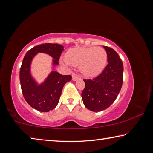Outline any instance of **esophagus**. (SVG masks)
I'll use <instances>...</instances> for the list:
<instances>
[{
  "label": "esophagus",
  "instance_id": "1",
  "mask_svg": "<svg viewBox=\"0 0 153 153\" xmlns=\"http://www.w3.org/2000/svg\"><path fill=\"white\" fill-rule=\"evenodd\" d=\"M78 79H79V77L77 76L76 74H74L72 75V79H73V81H76V80H77Z\"/></svg>",
  "mask_w": 153,
  "mask_h": 153
}]
</instances>
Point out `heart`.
Listing matches in <instances>:
<instances>
[{"label": "heart", "mask_w": 153, "mask_h": 153, "mask_svg": "<svg viewBox=\"0 0 153 153\" xmlns=\"http://www.w3.org/2000/svg\"><path fill=\"white\" fill-rule=\"evenodd\" d=\"M107 53L100 46H83L71 48L65 55L67 63L79 67L83 76L94 77L104 70L107 63Z\"/></svg>", "instance_id": "heart-1"}]
</instances>
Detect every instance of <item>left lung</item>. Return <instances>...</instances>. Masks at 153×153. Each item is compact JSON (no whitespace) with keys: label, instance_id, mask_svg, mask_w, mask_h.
I'll return each instance as SVG.
<instances>
[{"label":"left lung","instance_id":"left-lung-1","mask_svg":"<svg viewBox=\"0 0 153 153\" xmlns=\"http://www.w3.org/2000/svg\"><path fill=\"white\" fill-rule=\"evenodd\" d=\"M108 64L100 75L93 79H84L82 92L83 102L88 109L94 112L106 109L113 104L123 84V65L115 50L104 46Z\"/></svg>","mask_w":153,"mask_h":153}]
</instances>
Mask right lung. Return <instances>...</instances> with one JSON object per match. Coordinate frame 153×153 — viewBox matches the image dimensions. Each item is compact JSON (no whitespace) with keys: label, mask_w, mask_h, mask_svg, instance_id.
Returning a JSON list of instances; mask_svg holds the SVG:
<instances>
[{"label":"right lung","mask_w":153,"mask_h":153,"mask_svg":"<svg viewBox=\"0 0 153 153\" xmlns=\"http://www.w3.org/2000/svg\"><path fill=\"white\" fill-rule=\"evenodd\" d=\"M63 51V46L58 44L45 43L31 48L23 59L19 71L22 94L29 105L40 112H48L56 107L63 86L71 81V76H63L56 71H52L46 81L38 86L30 75L31 61L38 53H44L54 58V65H58Z\"/></svg>","instance_id":"1"}]
</instances>
